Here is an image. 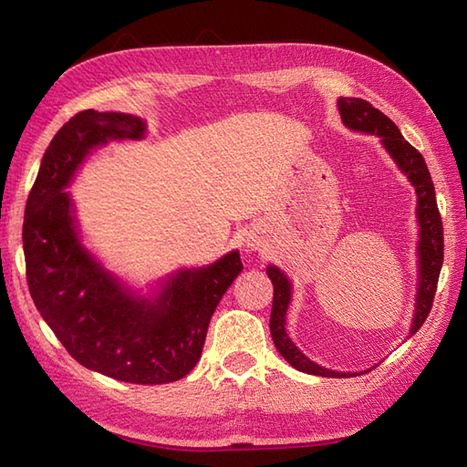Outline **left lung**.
<instances>
[{"mask_svg": "<svg viewBox=\"0 0 467 467\" xmlns=\"http://www.w3.org/2000/svg\"><path fill=\"white\" fill-rule=\"evenodd\" d=\"M338 112H341L343 122L352 130L378 134L381 138V144L386 146L395 163L400 165L401 171L407 179L413 182L417 191V214L420 225V242H419V290H417V309L411 335L420 329V325L431 314V307L434 302V294L438 286V276H441V268L444 261V230H442V218L436 206V194H434V182L431 179L429 167L422 160L419 150H415L407 140L401 136L400 129L395 126L384 112L374 109L368 101L357 97H343L338 99ZM266 275L273 282V309H271V335L276 350L292 364L296 370L314 374V376H357V374H343L333 372L327 368H321L319 364L306 358L302 352L296 348L290 341V337L285 331L286 323V309L290 302V282L280 273L276 266H268Z\"/></svg>", "mask_w": 467, "mask_h": 467, "instance_id": "left-lung-1", "label": "left lung"}]
</instances>
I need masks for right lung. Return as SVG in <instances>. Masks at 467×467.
Returning <instances> with one entry per match:
<instances>
[{
    "mask_svg": "<svg viewBox=\"0 0 467 467\" xmlns=\"http://www.w3.org/2000/svg\"><path fill=\"white\" fill-rule=\"evenodd\" d=\"M144 122L124 112L81 110L52 138L29 192L23 251L31 298L79 364L130 384H167L202 355L222 296L242 273L239 253L181 271L153 304L126 294L81 247L69 194L62 191L95 146L138 140Z\"/></svg>",
    "mask_w": 467,
    "mask_h": 467,
    "instance_id": "1",
    "label": "right lung"
}]
</instances>
